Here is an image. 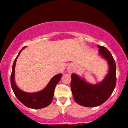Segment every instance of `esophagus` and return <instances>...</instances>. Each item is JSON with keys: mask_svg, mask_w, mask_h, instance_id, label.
I'll use <instances>...</instances> for the list:
<instances>
[{"mask_svg": "<svg viewBox=\"0 0 128 128\" xmlns=\"http://www.w3.org/2000/svg\"><path fill=\"white\" fill-rule=\"evenodd\" d=\"M68 71L69 72V73H71L73 71V68L72 67H69L68 68Z\"/></svg>", "mask_w": 128, "mask_h": 128, "instance_id": "esophagus-1", "label": "esophagus"}]
</instances>
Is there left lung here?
I'll return each instance as SVG.
<instances>
[{"mask_svg": "<svg viewBox=\"0 0 128 128\" xmlns=\"http://www.w3.org/2000/svg\"><path fill=\"white\" fill-rule=\"evenodd\" d=\"M98 52L107 60L108 74L104 80L96 84H91L75 73L71 75L70 87L74 101L86 107L99 106L107 100L112 93L116 83V64L114 59L106 47L98 45Z\"/></svg>", "mask_w": 128, "mask_h": 128, "instance_id": "8db88e82", "label": "left lung"}]
</instances>
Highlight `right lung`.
<instances>
[{
	"label": "right lung",
	"mask_w": 128,
	"mask_h": 128,
	"mask_svg": "<svg viewBox=\"0 0 128 128\" xmlns=\"http://www.w3.org/2000/svg\"><path fill=\"white\" fill-rule=\"evenodd\" d=\"M25 48L26 46H24L20 50L16 58L14 61L11 77H10V83H11L12 90L17 99L27 107L33 109H40V108H45L52 102L55 88L58 82L60 81L62 74H58L54 76L50 79L45 88L39 92H27L21 90L15 83L14 69L17 58L18 57L22 50Z\"/></svg>",
	"instance_id": "add662e5"
}]
</instances>
